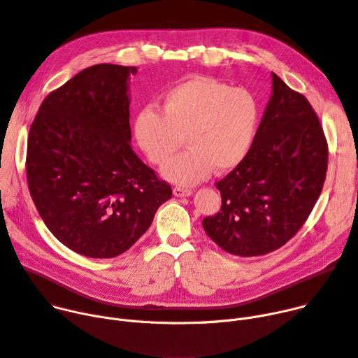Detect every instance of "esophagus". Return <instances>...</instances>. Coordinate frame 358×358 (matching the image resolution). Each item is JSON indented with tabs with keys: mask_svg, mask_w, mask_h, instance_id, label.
Wrapping results in <instances>:
<instances>
[{
	"mask_svg": "<svg viewBox=\"0 0 358 358\" xmlns=\"http://www.w3.org/2000/svg\"><path fill=\"white\" fill-rule=\"evenodd\" d=\"M173 193L176 197H188L193 194V189L192 188H185V187H174Z\"/></svg>",
	"mask_w": 358,
	"mask_h": 358,
	"instance_id": "obj_1",
	"label": "esophagus"
}]
</instances>
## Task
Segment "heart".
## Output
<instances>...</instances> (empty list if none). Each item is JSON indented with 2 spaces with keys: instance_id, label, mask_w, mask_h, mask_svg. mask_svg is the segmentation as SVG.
<instances>
[{
  "instance_id": "heart-1",
  "label": "heart",
  "mask_w": 358,
  "mask_h": 358,
  "mask_svg": "<svg viewBox=\"0 0 358 358\" xmlns=\"http://www.w3.org/2000/svg\"><path fill=\"white\" fill-rule=\"evenodd\" d=\"M260 119L256 94L243 86L197 76L164 93L159 110L141 109L134 121L136 144L155 165H164L186 136L190 148L162 169L180 185L206 180L214 170L230 171L250 151Z\"/></svg>"
}]
</instances>
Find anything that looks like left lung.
Returning a JSON list of instances; mask_svg holds the SVG:
<instances>
[{"mask_svg": "<svg viewBox=\"0 0 358 358\" xmlns=\"http://www.w3.org/2000/svg\"><path fill=\"white\" fill-rule=\"evenodd\" d=\"M328 144L318 115L272 73V96L246 158L216 182L220 211L203 220L227 253L252 257L289 242L324 187Z\"/></svg>", "mask_w": 358, "mask_h": 358, "instance_id": "8db88e82", "label": "left lung"}]
</instances>
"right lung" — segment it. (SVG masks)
<instances>
[{"label": "right lung", "instance_id": "add662e5", "mask_svg": "<svg viewBox=\"0 0 358 358\" xmlns=\"http://www.w3.org/2000/svg\"><path fill=\"white\" fill-rule=\"evenodd\" d=\"M134 66L94 64L50 92L30 127V196L53 236L73 252H127L173 196L131 148L128 79Z\"/></svg>", "mask_w": 358, "mask_h": 358}]
</instances>
